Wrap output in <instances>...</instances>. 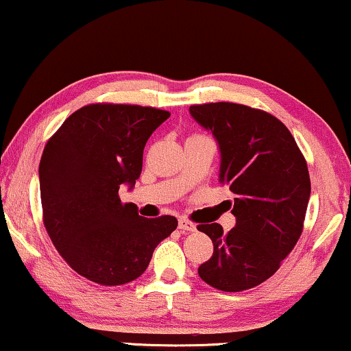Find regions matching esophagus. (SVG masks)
<instances>
[{
  "label": "esophagus",
  "mask_w": 351,
  "mask_h": 351,
  "mask_svg": "<svg viewBox=\"0 0 351 351\" xmlns=\"http://www.w3.org/2000/svg\"><path fill=\"white\" fill-rule=\"evenodd\" d=\"M179 229H182V231H195L197 226L192 221H190V219L180 218L179 219Z\"/></svg>",
  "instance_id": "esophagus-1"
}]
</instances>
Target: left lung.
I'll return each mask as SVG.
<instances>
[{
  "label": "left lung",
  "instance_id": "8db88e82",
  "mask_svg": "<svg viewBox=\"0 0 351 351\" xmlns=\"http://www.w3.org/2000/svg\"><path fill=\"white\" fill-rule=\"evenodd\" d=\"M190 114L213 133L221 151L219 182L236 226L198 224L213 255L198 267L200 278L221 291H244L270 278L300 239L311 195L304 156L289 130L265 110L234 102L190 106Z\"/></svg>",
  "mask_w": 351,
  "mask_h": 351
}]
</instances>
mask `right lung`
<instances>
[{
  "instance_id": "add662e5",
  "label": "right lung",
  "mask_w": 351,
  "mask_h": 351,
  "mask_svg": "<svg viewBox=\"0 0 351 351\" xmlns=\"http://www.w3.org/2000/svg\"><path fill=\"white\" fill-rule=\"evenodd\" d=\"M167 110L132 104H89L64 120L43 148L42 218L76 274L104 287L136 280L156 245L177 228L174 216L143 218L119 189L136 182L143 149Z\"/></svg>"
}]
</instances>
